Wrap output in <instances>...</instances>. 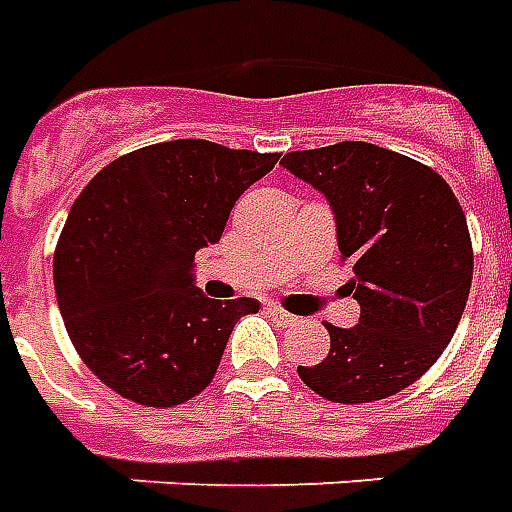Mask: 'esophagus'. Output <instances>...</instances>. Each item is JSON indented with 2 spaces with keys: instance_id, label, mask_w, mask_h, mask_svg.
I'll use <instances>...</instances> for the list:
<instances>
[{
  "instance_id": "34e87169",
  "label": "esophagus",
  "mask_w": 512,
  "mask_h": 512,
  "mask_svg": "<svg viewBox=\"0 0 512 512\" xmlns=\"http://www.w3.org/2000/svg\"><path fill=\"white\" fill-rule=\"evenodd\" d=\"M267 311L273 314L275 322H281V325H286V328H289V325H297L295 314H289V311H284L281 306H275V303H267Z\"/></svg>"
}]
</instances>
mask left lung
I'll use <instances>...</instances> for the list:
<instances>
[{
    "mask_svg": "<svg viewBox=\"0 0 512 512\" xmlns=\"http://www.w3.org/2000/svg\"><path fill=\"white\" fill-rule=\"evenodd\" d=\"M281 165L331 201L347 292L361 306L355 328L325 325L331 353L297 375L344 405L408 389L452 342L471 289L474 250L455 192L433 168L361 140L289 151Z\"/></svg>",
    "mask_w": 512,
    "mask_h": 512,
    "instance_id": "1",
    "label": "left lung"
}]
</instances>
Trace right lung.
I'll return each mask as SVG.
<instances>
[{
    "label": "right lung",
    "instance_id": "1",
    "mask_svg": "<svg viewBox=\"0 0 512 512\" xmlns=\"http://www.w3.org/2000/svg\"><path fill=\"white\" fill-rule=\"evenodd\" d=\"M275 162L170 140L123 154L79 192L54 250V292L76 353L115 394L173 408L212 383L234 325L259 300L206 297L192 262Z\"/></svg>",
    "mask_w": 512,
    "mask_h": 512
}]
</instances>
